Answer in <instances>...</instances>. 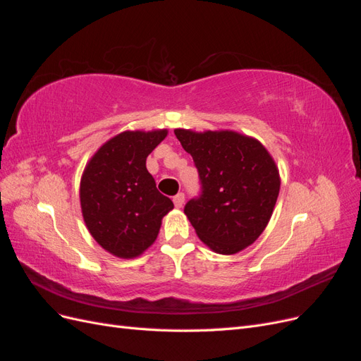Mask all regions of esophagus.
<instances>
[{"label": "esophagus", "mask_w": 361, "mask_h": 361, "mask_svg": "<svg viewBox=\"0 0 361 361\" xmlns=\"http://www.w3.org/2000/svg\"><path fill=\"white\" fill-rule=\"evenodd\" d=\"M173 203H174V206H176V207H182L183 203H185V194H183V192H179V194L174 195V197H173Z\"/></svg>", "instance_id": "obj_1"}]
</instances>
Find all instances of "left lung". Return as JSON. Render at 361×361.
Listing matches in <instances>:
<instances>
[{
  "label": "left lung",
  "instance_id": "obj_1",
  "mask_svg": "<svg viewBox=\"0 0 361 361\" xmlns=\"http://www.w3.org/2000/svg\"><path fill=\"white\" fill-rule=\"evenodd\" d=\"M174 135L192 157L200 194L183 207L202 241L220 255L253 244L274 209L280 178L276 162L257 140L232 130Z\"/></svg>",
  "mask_w": 361,
  "mask_h": 361
}]
</instances>
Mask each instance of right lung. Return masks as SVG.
Wrapping results in <instances>:
<instances>
[{
  "label": "right lung",
  "instance_id": "1",
  "mask_svg": "<svg viewBox=\"0 0 361 361\" xmlns=\"http://www.w3.org/2000/svg\"><path fill=\"white\" fill-rule=\"evenodd\" d=\"M167 130H126L111 138L87 164L81 209L92 236L117 257L130 259L154 244L173 202L157 190L146 158Z\"/></svg>",
  "mask_w": 361,
  "mask_h": 361
}]
</instances>
